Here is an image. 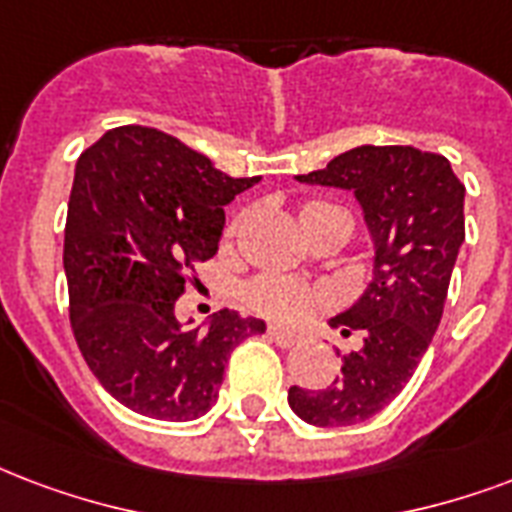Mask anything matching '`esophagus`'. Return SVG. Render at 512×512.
<instances>
[{"instance_id": "obj_1", "label": "esophagus", "mask_w": 512, "mask_h": 512, "mask_svg": "<svg viewBox=\"0 0 512 512\" xmlns=\"http://www.w3.org/2000/svg\"><path fill=\"white\" fill-rule=\"evenodd\" d=\"M268 338H271L276 346H282V349H292V346H298L300 335L290 333V330H282V327H268Z\"/></svg>"}]
</instances>
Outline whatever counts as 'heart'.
Returning a JSON list of instances; mask_svg holds the SVG:
<instances>
[{"mask_svg": "<svg viewBox=\"0 0 512 512\" xmlns=\"http://www.w3.org/2000/svg\"><path fill=\"white\" fill-rule=\"evenodd\" d=\"M327 204H308L306 209H317ZM303 209V212H306ZM249 306L257 308L260 314L273 319H298L308 311L325 303V292L317 287H306V284L292 282L284 276H263L247 287Z\"/></svg>", "mask_w": 512, "mask_h": 512, "instance_id": "b5f03b06", "label": "heart"}]
</instances>
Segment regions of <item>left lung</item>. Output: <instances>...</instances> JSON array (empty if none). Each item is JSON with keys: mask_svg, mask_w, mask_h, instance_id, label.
Segmentation results:
<instances>
[{"mask_svg": "<svg viewBox=\"0 0 512 512\" xmlns=\"http://www.w3.org/2000/svg\"><path fill=\"white\" fill-rule=\"evenodd\" d=\"M295 179L351 190L376 247L368 290L330 319L346 335L360 330L362 346L330 386H290L287 395L308 424L349 427L403 392L432 343L464 241V185L443 155L403 144H362Z\"/></svg>", "mask_w": 512, "mask_h": 512, "instance_id": "left-lung-1", "label": "left lung"}]
</instances>
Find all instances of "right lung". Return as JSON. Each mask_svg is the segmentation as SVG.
<instances>
[{
	"label": "right lung",
	"mask_w": 512,
	"mask_h": 512,
	"mask_svg": "<svg viewBox=\"0 0 512 512\" xmlns=\"http://www.w3.org/2000/svg\"><path fill=\"white\" fill-rule=\"evenodd\" d=\"M260 182L228 177L158 128H112L80 155L64 230L74 341L131 411L193 421L217 400L230 351L265 322L222 308L177 319L195 263L217 255L225 206Z\"/></svg>",
	"instance_id": "1"
}]
</instances>
